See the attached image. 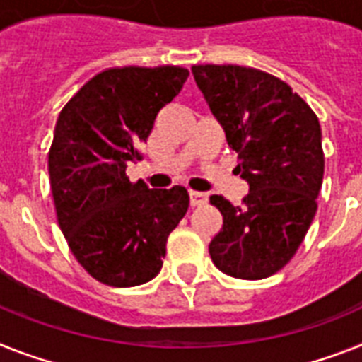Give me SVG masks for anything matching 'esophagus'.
Returning a JSON list of instances; mask_svg holds the SVG:
<instances>
[{"label":"esophagus","mask_w":362,"mask_h":362,"mask_svg":"<svg viewBox=\"0 0 362 362\" xmlns=\"http://www.w3.org/2000/svg\"><path fill=\"white\" fill-rule=\"evenodd\" d=\"M190 194V205H203V203H207L209 196L205 192H199V190H188Z\"/></svg>","instance_id":"esophagus-1"}]
</instances>
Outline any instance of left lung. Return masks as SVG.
Returning <instances> with one entry per match:
<instances>
[{"mask_svg":"<svg viewBox=\"0 0 362 362\" xmlns=\"http://www.w3.org/2000/svg\"><path fill=\"white\" fill-rule=\"evenodd\" d=\"M194 79L250 183L240 205L213 194L222 229L209 244L218 270L264 279L291 261L315 218L324 179L318 116L279 77L238 64H194Z\"/></svg>","mask_w":362,"mask_h":362,"instance_id":"obj_1","label":"left lung"}]
</instances>
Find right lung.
I'll list each match as a JSON object with an SVG mask.
<instances>
[{
	"label": "right lung",
	"mask_w": 362,
	"mask_h": 362,
	"mask_svg": "<svg viewBox=\"0 0 362 362\" xmlns=\"http://www.w3.org/2000/svg\"><path fill=\"white\" fill-rule=\"evenodd\" d=\"M181 66H115L95 74L62 107L47 153L57 222L95 281L136 286L163 268L168 235L188 209L185 187L131 183L153 122L179 94Z\"/></svg>",
	"instance_id": "obj_1"
}]
</instances>
